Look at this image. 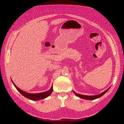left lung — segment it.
I'll return each mask as SVG.
<instances>
[{
  "label": "left lung",
  "mask_w": 124,
  "mask_h": 124,
  "mask_svg": "<svg viewBox=\"0 0 124 124\" xmlns=\"http://www.w3.org/2000/svg\"><path fill=\"white\" fill-rule=\"evenodd\" d=\"M109 88H108V89L106 90L105 91H104V92H102L99 95H94V96H87V95H81V94H78L77 93H76L75 91H73L74 93L78 97L82 99H84V100H94L95 99H97L98 98H99L100 97H101V96H102L106 92H107L109 89Z\"/></svg>",
  "instance_id": "8db88e82"
}]
</instances>
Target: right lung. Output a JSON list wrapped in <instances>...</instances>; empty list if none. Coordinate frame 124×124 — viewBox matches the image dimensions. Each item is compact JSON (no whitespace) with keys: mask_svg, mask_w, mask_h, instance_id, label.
<instances>
[{"mask_svg":"<svg viewBox=\"0 0 124 124\" xmlns=\"http://www.w3.org/2000/svg\"><path fill=\"white\" fill-rule=\"evenodd\" d=\"M11 81H12L13 84H14V86L17 90V91H18L22 95H23L25 98H26L29 100H32V101H38V100L45 99V98H47V97H48L49 96H50L53 91V86L52 85L50 89L47 91L42 92V93H35V94L29 93H27L25 91H24L20 89L19 88L17 87L15 85V84L13 82L12 79H11Z\"/></svg>","mask_w":124,"mask_h":124,"instance_id":"obj_1","label":"right lung"}]
</instances>
